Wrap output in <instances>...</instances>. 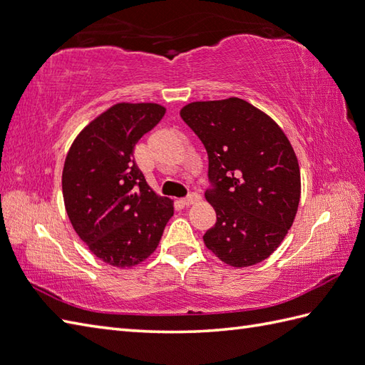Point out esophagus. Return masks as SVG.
Returning a JSON list of instances; mask_svg holds the SVG:
<instances>
[{"label":"esophagus","mask_w":365,"mask_h":365,"mask_svg":"<svg viewBox=\"0 0 365 365\" xmlns=\"http://www.w3.org/2000/svg\"><path fill=\"white\" fill-rule=\"evenodd\" d=\"M199 199H200V196L197 192H191L186 197H183V203H185V205H192V203L197 202Z\"/></svg>","instance_id":"esophagus-1"}]
</instances>
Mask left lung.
Here are the masks:
<instances>
[{"label": "left lung", "instance_id": "obj_1", "mask_svg": "<svg viewBox=\"0 0 365 365\" xmlns=\"http://www.w3.org/2000/svg\"><path fill=\"white\" fill-rule=\"evenodd\" d=\"M180 116L208 154L205 199L216 224L203 242L228 266L258 264L282 244L299 208L300 169L289 140L240 98L191 103Z\"/></svg>", "mask_w": 365, "mask_h": 365}]
</instances>
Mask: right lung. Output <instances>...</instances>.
I'll return each mask as SVG.
<instances>
[{"mask_svg":"<svg viewBox=\"0 0 365 365\" xmlns=\"http://www.w3.org/2000/svg\"><path fill=\"white\" fill-rule=\"evenodd\" d=\"M165 112L152 103L110 107L78 135L65 158L68 217L93 255L110 266L146 259L174 215L173 202L150 190L133 158L135 144Z\"/></svg>","mask_w":365,"mask_h":365,"instance_id":"1","label":"right lung"}]
</instances>
